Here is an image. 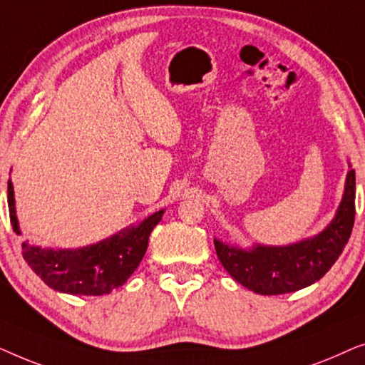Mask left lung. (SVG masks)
Masks as SVG:
<instances>
[{
  "instance_id": "left-lung-1",
  "label": "left lung",
  "mask_w": 365,
  "mask_h": 365,
  "mask_svg": "<svg viewBox=\"0 0 365 365\" xmlns=\"http://www.w3.org/2000/svg\"><path fill=\"white\" fill-rule=\"evenodd\" d=\"M356 217V171L346 178L342 201L329 226L317 236L289 246L241 249L214 239L224 269L249 291L277 296L299 291L319 281L341 256L351 237Z\"/></svg>"
}]
</instances>
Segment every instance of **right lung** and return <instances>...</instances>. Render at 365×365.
I'll return each instance as SVG.
<instances>
[{"label":"right lung","instance_id":"add662e5","mask_svg":"<svg viewBox=\"0 0 365 365\" xmlns=\"http://www.w3.org/2000/svg\"><path fill=\"white\" fill-rule=\"evenodd\" d=\"M8 207L13 231L21 234L14 207V189L8 181ZM164 209L151 214L138 226L78 249H51L23 242L28 266L54 291L79 296H103L131 277L148 249L151 231L161 221Z\"/></svg>","mask_w":365,"mask_h":365}]
</instances>
